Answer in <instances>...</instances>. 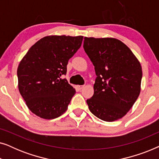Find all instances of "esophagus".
<instances>
[{
  "label": "esophagus",
  "instance_id": "34e87169",
  "mask_svg": "<svg viewBox=\"0 0 159 159\" xmlns=\"http://www.w3.org/2000/svg\"><path fill=\"white\" fill-rule=\"evenodd\" d=\"M77 89H78V90H81L82 89L84 88V85H77Z\"/></svg>",
  "mask_w": 159,
  "mask_h": 159
}]
</instances>
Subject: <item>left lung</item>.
I'll list each match as a JSON object with an SVG mask.
<instances>
[{
	"label": "left lung",
	"mask_w": 159,
	"mask_h": 159,
	"mask_svg": "<svg viewBox=\"0 0 159 159\" xmlns=\"http://www.w3.org/2000/svg\"><path fill=\"white\" fill-rule=\"evenodd\" d=\"M83 48L97 76L94 94L87 100L89 109L106 121L122 118L140 95V63L131 50L116 38L85 37Z\"/></svg>",
	"instance_id": "obj_1"
}]
</instances>
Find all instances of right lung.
<instances>
[{
	"label": "right lung",
	"mask_w": 159,
	"mask_h": 159,
	"mask_svg": "<svg viewBox=\"0 0 159 159\" xmlns=\"http://www.w3.org/2000/svg\"><path fill=\"white\" fill-rule=\"evenodd\" d=\"M83 36L50 35L29 49L17 69L19 93L40 118L53 119L67 110L76 90L61 76L82 45Z\"/></svg>",
	"instance_id": "1"
}]
</instances>
